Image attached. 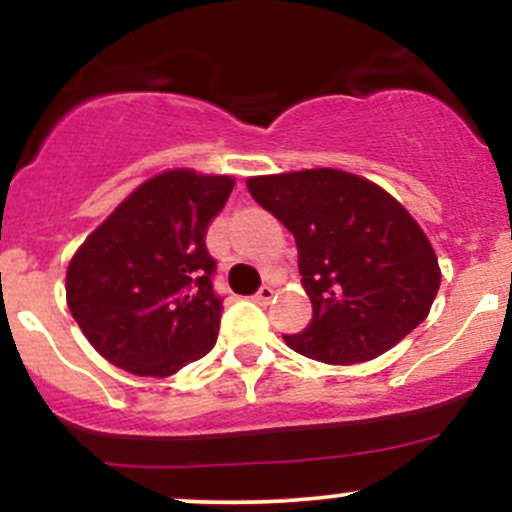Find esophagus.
Masks as SVG:
<instances>
[{
	"instance_id": "esophagus-1",
	"label": "esophagus",
	"mask_w": 512,
	"mask_h": 512,
	"mask_svg": "<svg viewBox=\"0 0 512 512\" xmlns=\"http://www.w3.org/2000/svg\"><path fill=\"white\" fill-rule=\"evenodd\" d=\"M272 298H274V289H272V286H262V289L255 293V301L260 303V305H267L269 301H272Z\"/></svg>"
}]
</instances>
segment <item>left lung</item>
I'll use <instances>...</instances> for the list:
<instances>
[{"instance_id":"left-lung-1","label":"left lung","mask_w":512,"mask_h":512,"mask_svg":"<svg viewBox=\"0 0 512 512\" xmlns=\"http://www.w3.org/2000/svg\"><path fill=\"white\" fill-rule=\"evenodd\" d=\"M252 199L296 238L313 317L284 334L298 354L332 366L370 361L426 320L438 257L419 223L366 178L334 168L250 178Z\"/></svg>"}]
</instances>
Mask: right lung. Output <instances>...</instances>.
Listing matches in <instances>:
<instances>
[{
  "label": "right lung",
  "mask_w": 512,
  "mask_h": 512,
  "mask_svg": "<svg viewBox=\"0 0 512 512\" xmlns=\"http://www.w3.org/2000/svg\"><path fill=\"white\" fill-rule=\"evenodd\" d=\"M231 190L228 175L168 170L139 185L76 250L67 305L113 366L166 378L214 349L223 298L204 236Z\"/></svg>",
  "instance_id": "add662e5"
}]
</instances>
